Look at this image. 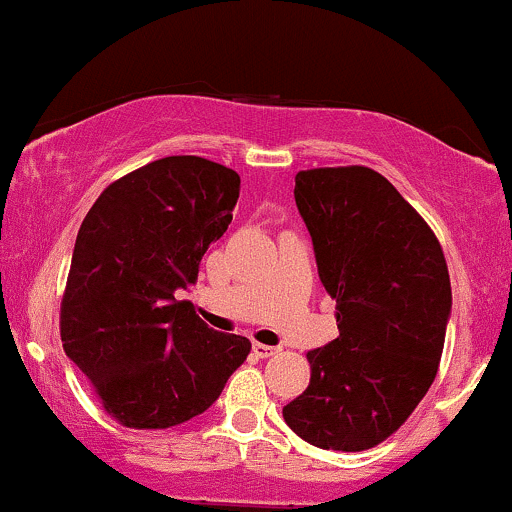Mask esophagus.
<instances>
[{"instance_id": "esophagus-1", "label": "esophagus", "mask_w": 512, "mask_h": 512, "mask_svg": "<svg viewBox=\"0 0 512 512\" xmlns=\"http://www.w3.org/2000/svg\"><path fill=\"white\" fill-rule=\"evenodd\" d=\"M252 351H255V356H260V358H269V356L279 354V349H276V346H267V344H260V342L252 344Z\"/></svg>"}]
</instances>
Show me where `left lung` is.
<instances>
[{
    "label": "left lung",
    "mask_w": 512,
    "mask_h": 512,
    "mask_svg": "<svg viewBox=\"0 0 512 512\" xmlns=\"http://www.w3.org/2000/svg\"><path fill=\"white\" fill-rule=\"evenodd\" d=\"M293 197L337 301L339 337L308 351L310 385L284 419L315 448H375L436 380L452 305L443 248L373 168L298 170Z\"/></svg>",
    "instance_id": "8db88e82"
}]
</instances>
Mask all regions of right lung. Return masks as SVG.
<instances>
[{
    "label": "right lung",
    "instance_id": "obj_1",
    "mask_svg": "<svg viewBox=\"0 0 512 512\" xmlns=\"http://www.w3.org/2000/svg\"><path fill=\"white\" fill-rule=\"evenodd\" d=\"M240 175L202 156H166L122 175L88 209L60 308L64 354L110 419L156 431L221 395L250 339L214 332L173 293L195 284L226 233Z\"/></svg>",
    "mask_w": 512,
    "mask_h": 512
}]
</instances>
